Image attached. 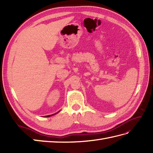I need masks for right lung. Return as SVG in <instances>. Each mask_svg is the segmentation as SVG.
I'll return each instance as SVG.
<instances>
[{
    "label": "right lung",
    "mask_w": 153,
    "mask_h": 153,
    "mask_svg": "<svg viewBox=\"0 0 153 153\" xmlns=\"http://www.w3.org/2000/svg\"><path fill=\"white\" fill-rule=\"evenodd\" d=\"M58 112H57V113H58ZM57 113H56V114H57ZM52 114V115H48V116H45V117H50V116H53V115H54V114Z\"/></svg>",
    "instance_id": "right-lung-1"
}]
</instances>
